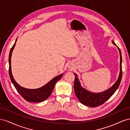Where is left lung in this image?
I'll list each match as a JSON object with an SVG mask.
<instances>
[{
	"label": "left lung",
	"mask_w": 130,
	"mask_h": 130,
	"mask_svg": "<svg viewBox=\"0 0 130 130\" xmlns=\"http://www.w3.org/2000/svg\"><path fill=\"white\" fill-rule=\"evenodd\" d=\"M113 44L117 46L116 43L113 41H112ZM118 49L119 50L120 54V72L119 74L118 78L114 85L111 87L109 88L107 90H105L104 92L100 93H93L88 91V90L83 88L81 85V83L78 80L77 75L74 73L75 76V81L74 84V87L75 93L79 100L81 103L86 106H89L90 107H94L96 106H100L103 104L104 103L108 100L111 98L113 94L115 93L117 89L118 88L120 85L121 77H122V57L121 51L120 49L117 46Z\"/></svg>",
	"instance_id": "left-lung-1"
}]
</instances>
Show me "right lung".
<instances>
[{"label": "right lung", "mask_w": 130, "mask_h": 130, "mask_svg": "<svg viewBox=\"0 0 130 130\" xmlns=\"http://www.w3.org/2000/svg\"><path fill=\"white\" fill-rule=\"evenodd\" d=\"M17 40V38L15 40L13 46L12 47V48L10 50L9 57V63L10 65L9 72L12 83L14 85L17 92L27 101L32 102V103H40V102L44 101L48 99L50 95V94H52L53 90L55 87V85L56 83L59 80L61 79V78L63 76V74H61L54 77L52 80L48 82L46 85L37 89H27L23 87L18 85L17 83V82L14 79L12 74L11 63L12 53L13 52Z\"/></svg>", "instance_id": "right-lung-1"}]
</instances>
